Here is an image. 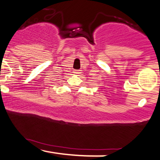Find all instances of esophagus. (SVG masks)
<instances>
[{"mask_svg": "<svg viewBox=\"0 0 160 160\" xmlns=\"http://www.w3.org/2000/svg\"><path fill=\"white\" fill-rule=\"evenodd\" d=\"M80 73H81V71H74V74H80Z\"/></svg>", "mask_w": 160, "mask_h": 160, "instance_id": "1", "label": "esophagus"}]
</instances>
